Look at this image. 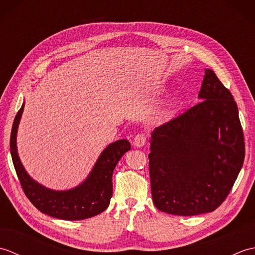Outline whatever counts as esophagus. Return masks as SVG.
Here are the masks:
<instances>
[{
    "label": "esophagus",
    "instance_id": "esophagus-1",
    "mask_svg": "<svg viewBox=\"0 0 255 255\" xmlns=\"http://www.w3.org/2000/svg\"><path fill=\"white\" fill-rule=\"evenodd\" d=\"M145 142H147V136H145V133L139 132L138 134L134 136L133 143L136 147H142V145L145 144Z\"/></svg>",
    "mask_w": 255,
    "mask_h": 255
}]
</instances>
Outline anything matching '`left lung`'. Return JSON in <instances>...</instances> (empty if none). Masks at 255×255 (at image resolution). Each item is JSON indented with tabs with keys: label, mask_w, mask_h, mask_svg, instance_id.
Listing matches in <instances>:
<instances>
[{
	"label": "left lung",
	"mask_w": 255,
	"mask_h": 255,
	"mask_svg": "<svg viewBox=\"0 0 255 255\" xmlns=\"http://www.w3.org/2000/svg\"><path fill=\"white\" fill-rule=\"evenodd\" d=\"M200 102L155 128L149 172L155 207L177 216L211 213L225 202L245 161L237 103L213 70Z\"/></svg>",
	"instance_id": "obj_1"
}]
</instances>
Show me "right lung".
I'll use <instances>...</instances> for the list:
<instances>
[{"label":"right lung","mask_w":255,"mask_h":255,"mask_svg":"<svg viewBox=\"0 0 255 255\" xmlns=\"http://www.w3.org/2000/svg\"><path fill=\"white\" fill-rule=\"evenodd\" d=\"M24 104L17 112L10 132L9 147L16 174L25 195L35 207L48 216L63 220H82L103 213L113 195L112 176L118 161L130 150L128 140L111 143L103 151L89 177L73 189L59 192L41 186L27 174L16 150V133Z\"/></svg>","instance_id":"right-lung-1"}]
</instances>
